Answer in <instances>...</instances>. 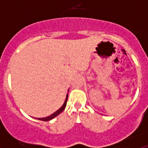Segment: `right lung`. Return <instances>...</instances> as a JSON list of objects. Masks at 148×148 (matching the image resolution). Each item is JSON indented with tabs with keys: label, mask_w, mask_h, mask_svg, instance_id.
Returning a JSON list of instances; mask_svg holds the SVG:
<instances>
[{
	"label": "right lung",
	"mask_w": 148,
	"mask_h": 148,
	"mask_svg": "<svg viewBox=\"0 0 148 148\" xmlns=\"http://www.w3.org/2000/svg\"><path fill=\"white\" fill-rule=\"evenodd\" d=\"M67 99H68V94L66 95V99H65L64 103V104L62 105V107H61L59 110H58L56 111V112H55L54 113H53V114L50 115V116H47V117H45V118H39V119H38L41 120V121H49V120H51V119H54L55 117H56V116H58V115H59L60 113H62L63 110L65 109V108H66V101H67Z\"/></svg>",
	"instance_id": "1"
}]
</instances>
